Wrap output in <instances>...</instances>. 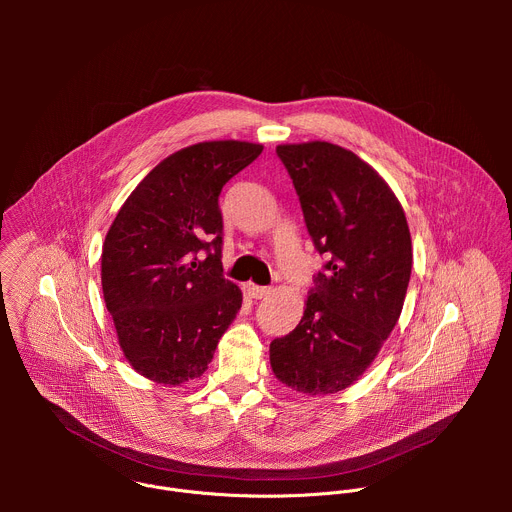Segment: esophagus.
<instances>
[{"label": "esophagus", "instance_id": "1", "mask_svg": "<svg viewBox=\"0 0 512 512\" xmlns=\"http://www.w3.org/2000/svg\"><path fill=\"white\" fill-rule=\"evenodd\" d=\"M245 291H247V296H251V298H255V300H261V298H265L267 294H269V287H263V285H255V283H247L245 285Z\"/></svg>", "mask_w": 512, "mask_h": 512}]
</instances>
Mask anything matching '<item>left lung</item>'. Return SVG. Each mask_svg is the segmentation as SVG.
Wrapping results in <instances>:
<instances>
[{
  "label": "left lung",
  "mask_w": 512,
  "mask_h": 512,
  "mask_svg": "<svg viewBox=\"0 0 512 512\" xmlns=\"http://www.w3.org/2000/svg\"><path fill=\"white\" fill-rule=\"evenodd\" d=\"M308 233L328 255L296 330L269 346L273 375L304 395L350 387L393 332L413 265L403 206L379 172L328 141L277 145Z\"/></svg>",
  "instance_id": "8db88e82"
}]
</instances>
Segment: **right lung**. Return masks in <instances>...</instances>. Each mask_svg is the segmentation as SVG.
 Instances as JSON below:
<instances>
[{
	"instance_id": "1",
	"label": "right lung",
	"mask_w": 512,
	"mask_h": 512,
	"mask_svg": "<svg viewBox=\"0 0 512 512\" xmlns=\"http://www.w3.org/2000/svg\"><path fill=\"white\" fill-rule=\"evenodd\" d=\"M261 143L200 141L162 160L119 208L101 255V285L131 369L168 387L202 377L241 310L223 277V186Z\"/></svg>"
}]
</instances>
